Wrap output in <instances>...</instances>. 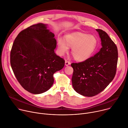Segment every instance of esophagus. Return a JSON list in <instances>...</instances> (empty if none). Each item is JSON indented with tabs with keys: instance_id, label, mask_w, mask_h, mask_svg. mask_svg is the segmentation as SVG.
I'll return each instance as SVG.
<instances>
[{
	"instance_id": "1",
	"label": "esophagus",
	"mask_w": 128,
	"mask_h": 128,
	"mask_svg": "<svg viewBox=\"0 0 128 128\" xmlns=\"http://www.w3.org/2000/svg\"><path fill=\"white\" fill-rule=\"evenodd\" d=\"M71 64V63H70V62H69V61H68V60H65V65L66 66H68V65H70Z\"/></svg>"
}]
</instances>
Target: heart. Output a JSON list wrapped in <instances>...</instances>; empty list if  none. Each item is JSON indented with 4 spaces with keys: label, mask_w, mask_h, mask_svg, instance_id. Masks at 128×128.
<instances>
[{
    "label": "heart",
    "mask_w": 128,
    "mask_h": 128,
    "mask_svg": "<svg viewBox=\"0 0 128 128\" xmlns=\"http://www.w3.org/2000/svg\"><path fill=\"white\" fill-rule=\"evenodd\" d=\"M98 41L96 37L88 34L75 32L65 37V40L58 39V52L60 55L67 52L69 47H72V54L78 61H84L89 58L96 50Z\"/></svg>",
    "instance_id": "1"
}]
</instances>
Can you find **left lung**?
<instances>
[{
    "instance_id": "1",
    "label": "left lung",
    "mask_w": 128,
    "mask_h": 128,
    "mask_svg": "<svg viewBox=\"0 0 128 128\" xmlns=\"http://www.w3.org/2000/svg\"><path fill=\"white\" fill-rule=\"evenodd\" d=\"M96 30L101 39L100 50L84 61L71 64L74 90L88 97L98 94L109 85L116 74L118 61L116 45L105 32Z\"/></svg>"
}]
</instances>
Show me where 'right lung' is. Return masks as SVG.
I'll use <instances>...</instances> for the list:
<instances>
[{"label": "right lung", "instance_id": "1", "mask_svg": "<svg viewBox=\"0 0 128 128\" xmlns=\"http://www.w3.org/2000/svg\"><path fill=\"white\" fill-rule=\"evenodd\" d=\"M54 37L45 24L40 23L22 30L14 40L10 65L18 82L31 94L48 90L54 83V74L65 65V60L54 52Z\"/></svg>", "mask_w": 128, "mask_h": 128}]
</instances>
